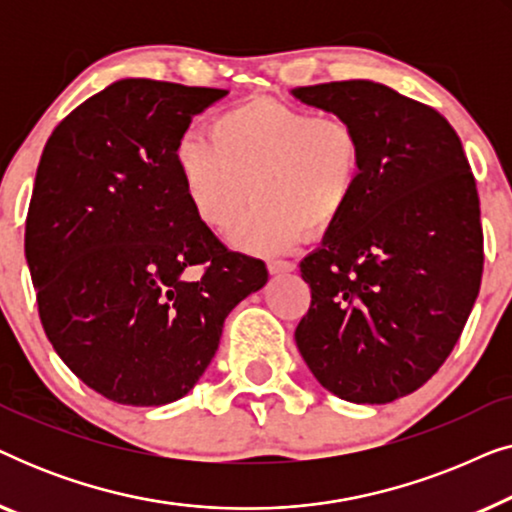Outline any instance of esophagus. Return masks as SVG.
<instances>
[{"mask_svg": "<svg viewBox=\"0 0 512 512\" xmlns=\"http://www.w3.org/2000/svg\"><path fill=\"white\" fill-rule=\"evenodd\" d=\"M268 270H270V275H286V272L296 270V263H291V261H270L268 263Z\"/></svg>", "mask_w": 512, "mask_h": 512, "instance_id": "1", "label": "esophagus"}]
</instances>
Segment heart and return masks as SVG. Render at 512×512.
Instances as JSON below:
<instances>
[{
    "mask_svg": "<svg viewBox=\"0 0 512 512\" xmlns=\"http://www.w3.org/2000/svg\"><path fill=\"white\" fill-rule=\"evenodd\" d=\"M366 153L356 128L340 116H317L296 104L254 97L221 111L207 135L191 132L174 146L181 191L195 219L228 228L244 202L254 205L230 228L235 249L284 254L333 228L359 193Z\"/></svg>",
    "mask_w": 512,
    "mask_h": 512,
    "instance_id": "heart-1",
    "label": "heart"
}]
</instances>
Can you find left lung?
<instances>
[{
	"label": "left lung",
	"instance_id": "obj_1",
	"mask_svg": "<svg viewBox=\"0 0 512 512\" xmlns=\"http://www.w3.org/2000/svg\"><path fill=\"white\" fill-rule=\"evenodd\" d=\"M345 118L366 153L347 214L300 261L312 289L296 345L321 387L382 405L417 391L457 345L482 277L480 200L436 109L375 81L291 90Z\"/></svg>",
	"mask_w": 512,
	"mask_h": 512
}]
</instances>
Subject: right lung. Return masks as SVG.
Wrapping results in <instances>:
<instances>
[{
	"label": "right lung",
	"mask_w": 512,
	"mask_h": 512,
	"mask_svg": "<svg viewBox=\"0 0 512 512\" xmlns=\"http://www.w3.org/2000/svg\"><path fill=\"white\" fill-rule=\"evenodd\" d=\"M226 93L114 81L41 153L25 226L41 324L65 366L114 403L186 396L230 310L268 282L263 261L228 251L195 219L174 167L193 116Z\"/></svg>",
	"instance_id": "obj_1"
}]
</instances>
